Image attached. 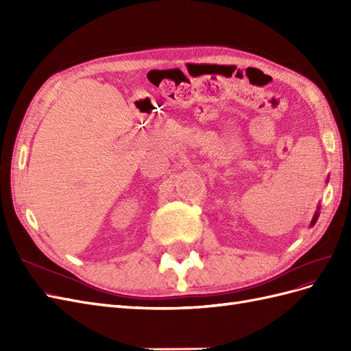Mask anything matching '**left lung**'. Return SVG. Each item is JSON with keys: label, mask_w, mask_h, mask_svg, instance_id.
Segmentation results:
<instances>
[{"label": "left lung", "mask_w": 351, "mask_h": 351, "mask_svg": "<svg viewBox=\"0 0 351 351\" xmlns=\"http://www.w3.org/2000/svg\"><path fill=\"white\" fill-rule=\"evenodd\" d=\"M326 182H328V180H326ZM319 209H321V205H317V208H316V212H315V215H313V218H312V221H311V227H313V226L316 224L317 218H319Z\"/></svg>", "instance_id": "obj_1"}]
</instances>
